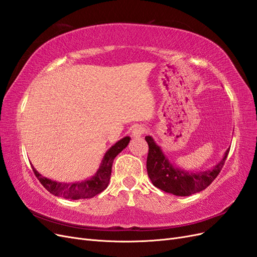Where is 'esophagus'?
<instances>
[{"instance_id": "esophagus-1", "label": "esophagus", "mask_w": 257, "mask_h": 257, "mask_svg": "<svg viewBox=\"0 0 257 257\" xmlns=\"http://www.w3.org/2000/svg\"><path fill=\"white\" fill-rule=\"evenodd\" d=\"M145 133H146V127L142 126V125H137L133 130V136L136 138L142 137Z\"/></svg>"}]
</instances>
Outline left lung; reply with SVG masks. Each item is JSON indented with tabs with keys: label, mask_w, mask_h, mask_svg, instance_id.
Wrapping results in <instances>:
<instances>
[{
	"label": "left lung",
	"mask_w": 257,
	"mask_h": 257,
	"mask_svg": "<svg viewBox=\"0 0 257 257\" xmlns=\"http://www.w3.org/2000/svg\"><path fill=\"white\" fill-rule=\"evenodd\" d=\"M145 139L149 146L147 172L151 182L158 189L176 196H190L205 190L220 174L229 152V149H227L221 162L211 169L199 173L186 172L170 164L151 136H146Z\"/></svg>",
	"instance_id": "left-lung-1"
}]
</instances>
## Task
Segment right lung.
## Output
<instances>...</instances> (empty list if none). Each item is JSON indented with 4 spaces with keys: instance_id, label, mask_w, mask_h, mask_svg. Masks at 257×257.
Returning a JSON list of instances; mask_svg holds the SVG:
<instances>
[{
    "instance_id": "obj_1",
    "label": "right lung",
    "mask_w": 257,
    "mask_h": 257,
    "mask_svg": "<svg viewBox=\"0 0 257 257\" xmlns=\"http://www.w3.org/2000/svg\"><path fill=\"white\" fill-rule=\"evenodd\" d=\"M130 141L131 138L126 136L122 138L118 143H115L110 149L105 153L103 161L100 163V166L97 169L96 174L91 179H88V180H84L81 182L62 183L52 181L50 179L45 178L41 174H38V172L33 166L32 169L36 178L44 185V188L51 194H53V195L61 196L67 199L91 198L97 195L100 192H103L107 188L111 175L113 160L123 149H125Z\"/></svg>"
}]
</instances>
